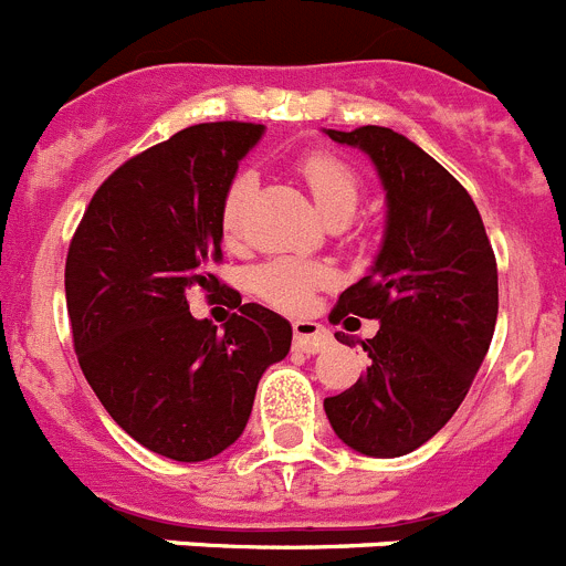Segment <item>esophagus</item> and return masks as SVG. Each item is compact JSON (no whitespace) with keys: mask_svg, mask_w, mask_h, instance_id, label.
<instances>
[{"mask_svg":"<svg viewBox=\"0 0 566 566\" xmlns=\"http://www.w3.org/2000/svg\"><path fill=\"white\" fill-rule=\"evenodd\" d=\"M329 333L321 324L310 318H298L293 321V344L295 349H302V353H321L324 346H329Z\"/></svg>","mask_w":566,"mask_h":566,"instance_id":"1","label":"esophagus"}]
</instances>
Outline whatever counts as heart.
<instances>
[{
  "label": "heart",
  "mask_w": 566,
  "mask_h": 566,
  "mask_svg": "<svg viewBox=\"0 0 566 566\" xmlns=\"http://www.w3.org/2000/svg\"><path fill=\"white\" fill-rule=\"evenodd\" d=\"M298 171H302L318 211L329 222H344L353 217L360 195H364V182L344 157L333 155V151H310L298 163ZM253 182L256 180H253L251 171H239L228 182L220 206V220L228 237H239V231H242L248 200L253 195ZM327 282L329 271L321 268V264L302 262V259H276V262H268L264 268H259L256 276H253V290L273 307L304 310L313 290Z\"/></svg>",
  "instance_id": "1"
}]
</instances>
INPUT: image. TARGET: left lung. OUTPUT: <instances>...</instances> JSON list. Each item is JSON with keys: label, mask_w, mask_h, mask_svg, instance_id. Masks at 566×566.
Instances as JSON below:
<instances>
[{"label": "left lung", "mask_w": 566, "mask_h": 566, "mask_svg": "<svg viewBox=\"0 0 566 566\" xmlns=\"http://www.w3.org/2000/svg\"><path fill=\"white\" fill-rule=\"evenodd\" d=\"M327 135L371 157L386 231L371 271L329 313L335 324L378 321L375 338L360 340L371 364L324 411L360 454L403 457L454 417L485 360L499 313L496 256L471 195L409 137L386 126Z\"/></svg>", "instance_id": "1"}]
</instances>
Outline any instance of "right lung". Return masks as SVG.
<instances>
[{
    "instance_id": "add662e5",
    "label": "right lung",
    "mask_w": 566,
    "mask_h": 566,
    "mask_svg": "<svg viewBox=\"0 0 566 566\" xmlns=\"http://www.w3.org/2000/svg\"><path fill=\"white\" fill-rule=\"evenodd\" d=\"M262 124H197L112 171L70 242L64 290L81 371L129 437L202 462L245 431L259 378L290 353L293 327L220 284V206ZM238 307L220 334L187 295Z\"/></svg>"
}]
</instances>
